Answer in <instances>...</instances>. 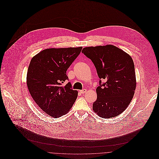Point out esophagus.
Here are the masks:
<instances>
[{"label":"esophagus","mask_w":159,"mask_h":159,"mask_svg":"<svg viewBox=\"0 0 159 159\" xmlns=\"http://www.w3.org/2000/svg\"><path fill=\"white\" fill-rule=\"evenodd\" d=\"M80 92L81 93H85L87 92V90H86V89H83V90L80 91Z\"/></svg>","instance_id":"esophagus-1"}]
</instances>
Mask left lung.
Segmentation results:
<instances>
[{
	"mask_svg": "<svg viewBox=\"0 0 159 159\" xmlns=\"http://www.w3.org/2000/svg\"><path fill=\"white\" fill-rule=\"evenodd\" d=\"M82 52L92 61L100 78L93 110L103 118L120 114L132 101L136 88L132 57L111 45L86 47ZM102 80L105 82H102Z\"/></svg>",
	"mask_w": 159,
	"mask_h": 159,
	"instance_id": "obj_1",
	"label": "left lung"
}]
</instances>
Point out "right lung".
Here are the masks:
<instances>
[{
    "label": "right lung",
    "instance_id": "right-lung-1",
    "mask_svg": "<svg viewBox=\"0 0 159 159\" xmlns=\"http://www.w3.org/2000/svg\"><path fill=\"white\" fill-rule=\"evenodd\" d=\"M83 47L46 49L30 61L27 85L35 102L46 113L59 117L68 113L74 104L78 91L71 88L66 71L80 54Z\"/></svg>",
    "mask_w": 159,
    "mask_h": 159
}]
</instances>
